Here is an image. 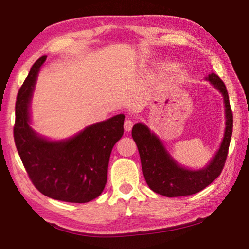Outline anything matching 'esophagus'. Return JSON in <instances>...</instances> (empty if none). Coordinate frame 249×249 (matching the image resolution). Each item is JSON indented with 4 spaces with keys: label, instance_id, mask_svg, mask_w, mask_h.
Returning a JSON list of instances; mask_svg holds the SVG:
<instances>
[{
    "label": "esophagus",
    "instance_id": "1",
    "mask_svg": "<svg viewBox=\"0 0 249 249\" xmlns=\"http://www.w3.org/2000/svg\"><path fill=\"white\" fill-rule=\"evenodd\" d=\"M133 122L130 121V120H126L125 121V123H124V129L126 130V132H129L130 129L133 128Z\"/></svg>",
    "mask_w": 249,
    "mask_h": 249
}]
</instances>
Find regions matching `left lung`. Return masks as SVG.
Instances as JSON below:
<instances>
[{"mask_svg":"<svg viewBox=\"0 0 249 249\" xmlns=\"http://www.w3.org/2000/svg\"><path fill=\"white\" fill-rule=\"evenodd\" d=\"M206 80L222 93L226 119L220 148L206 167L191 170L180 166L166 150L162 142L145 124L137 123L133 126L132 136L140 153L142 174L148 187L158 195L168 197L195 195L212 183L224 168L233 132V113L224 82L215 73L209 74Z\"/></svg>","mask_w":249,"mask_h":249,"instance_id":"1","label":"left lung"}]
</instances>
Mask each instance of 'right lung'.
<instances>
[{
    "label": "right lung",
    "mask_w": 249,
    "mask_h": 249,
    "mask_svg": "<svg viewBox=\"0 0 249 249\" xmlns=\"http://www.w3.org/2000/svg\"><path fill=\"white\" fill-rule=\"evenodd\" d=\"M47 56L33 65L15 104L14 141L29 179L54 200L87 203L98 197L107 180L113 146L123 136L125 115L92 124L65 141H48L29 126V104L37 74Z\"/></svg>",
    "instance_id": "obj_1"
}]
</instances>
